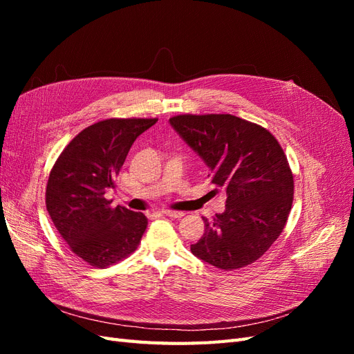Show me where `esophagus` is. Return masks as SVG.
Instances as JSON below:
<instances>
[{
  "label": "esophagus",
  "instance_id": "34e87169",
  "mask_svg": "<svg viewBox=\"0 0 354 354\" xmlns=\"http://www.w3.org/2000/svg\"><path fill=\"white\" fill-rule=\"evenodd\" d=\"M167 217H171V218H181L185 216L183 212H180V211H171V209H165V211H162Z\"/></svg>",
  "mask_w": 354,
  "mask_h": 354
}]
</instances>
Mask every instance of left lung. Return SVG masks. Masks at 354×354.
<instances>
[{"mask_svg":"<svg viewBox=\"0 0 354 354\" xmlns=\"http://www.w3.org/2000/svg\"><path fill=\"white\" fill-rule=\"evenodd\" d=\"M169 124L205 160L211 183L226 192V211L190 246L221 270L252 264L282 233L294 199V176L276 137L230 113L176 115Z\"/></svg>","mask_w":354,"mask_h":354,"instance_id":"obj_1","label":"left lung"}]
</instances>
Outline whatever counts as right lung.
Masks as SVG:
<instances>
[{"instance_id":"1","label":"right lung","mask_w":354,"mask_h":354,"mask_svg":"<svg viewBox=\"0 0 354 354\" xmlns=\"http://www.w3.org/2000/svg\"><path fill=\"white\" fill-rule=\"evenodd\" d=\"M158 118H109L75 136L50 171L46 205L71 251L93 267L133 254L147 227L143 212L112 207L104 195L136 138Z\"/></svg>"}]
</instances>
